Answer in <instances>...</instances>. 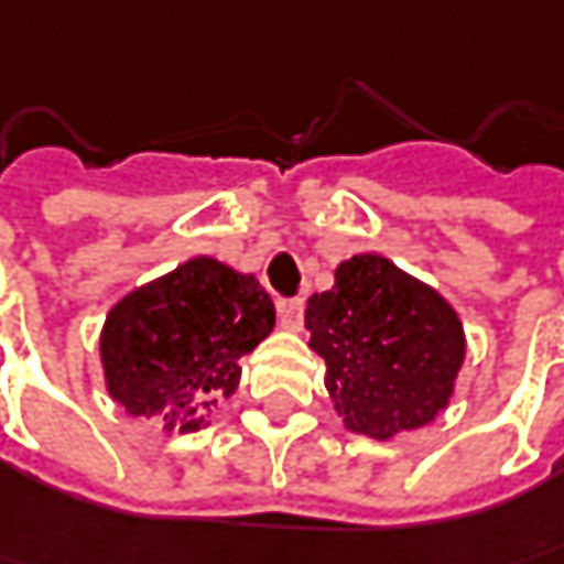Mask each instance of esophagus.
I'll return each instance as SVG.
<instances>
[{"label":"esophagus","instance_id":"esophagus-1","mask_svg":"<svg viewBox=\"0 0 564 564\" xmlns=\"http://www.w3.org/2000/svg\"><path fill=\"white\" fill-rule=\"evenodd\" d=\"M278 318H281V328H286V330L303 328V300H290V303H281V308H278Z\"/></svg>","mask_w":564,"mask_h":564}]
</instances>
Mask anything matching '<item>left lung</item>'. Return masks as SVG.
<instances>
[{
	"label": "left lung",
	"mask_w": 564,
	"mask_h": 564,
	"mask_svg": "<svg viewBox=\"0 0 564 564\" xmlns=\"http://www.w3.org/2000/svg\"><path fill=\"white\" fill-rule=\"evenodd\" d=\"M306 330L344 429L376 442L435 423L467 359L457 308L379 252L337 264L334 286L308 296Z\"/></svg>",
	"instance_id": "1"
}]
</instances>
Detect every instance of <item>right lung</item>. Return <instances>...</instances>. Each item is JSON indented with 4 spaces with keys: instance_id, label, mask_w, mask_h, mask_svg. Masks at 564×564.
Returning <instances> with one entry per match:
<instances>
[{
    "instance_id": "add662e5",
    "label": "right lung",
    "mask_w": 564,
    "mask_h": 564,
    "mask_svg": "<svg viewBox=\"0 0 564 564\" xmlns=\"http://www.w3.org/2000/svg\"><path fill=\"white\" fill-rule=\"evenodd\" d=\"M274 328V303L256 274L195 256L129 290L100 328L104 384L129 416H158L163 432H198L230 398Z\"/></svg>"
}]
</instances>
